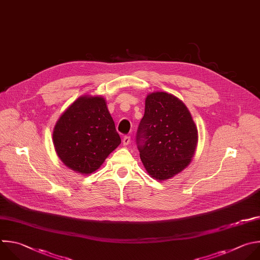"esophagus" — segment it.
<instances>
[{
  "label": "esophagus",
  "mask_w": 260,
  "mask_h": 260,
  "mask_svg": "<svg viewBox=\"0 0 260 260\" xmlns=\"http://www.w3.org/2000/svg\"><path fill=\"white\" fill-rule=\"evenodd\" d=\"M130 141H131L130 136H124V138H123V144L124 145H128L130 143Z\"/></svg>",
  "instance_id": "34e87169"
}]
</instances>
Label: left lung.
Segmentation results:
<instances>
[{
  "mask_svg": "<svg viewBox=\"0 0 260 260\" xmlns=\"http://www.w3.org/2000/svg\"><path fill=\"white\" fill-rule=\"evenodd\" d=\"M136 141L148 175L168 180L185 169L194 154L198 129L184 103L173 94L155 91L145 98Z\"/></svg>",
  "mask_w": 260,
  "mask_h": 260,
  "instance_id": "8db88e82",
  "label": "left lung"
}]
</instances>
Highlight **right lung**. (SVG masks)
Returning a JSON list of instances; mask_svg holds the SVG:
<instances>
[{"mask_svg": "<svg viewBox=\"0 0 260 260\" xmlns=\"http://www.w3.org/2000/svg\"><path fill=\"white\" fill-rule=\"evenodd\" d=\"M121 143L107 101L82 95L62 113L53 129V144L60 161L82 175L96 171Z\"/></svg>", "mask_w": 260, "mask_h": 260, "instance_id": "add662e5", "label": "right lung"}]
</instances>
